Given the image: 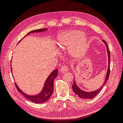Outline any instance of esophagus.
I'll list each match as a JSON object with an SVG mask.
<instances>
[{"label": "esophagus", "mask_w": 123, "mask_h": 123, "mask_svg": "<svg viewBox=\"0 0 123 123\" xmlns=\"http://www.w3.org/2000/svg\"><path fill=\"white\" fill-rule=\"evenodd\" d=\"M68 70V68L67 67V66H62L60 69V71L62 73H64L66 71H67Z\"/></svg>", "instance_id": "esophagus-1"}]
</instances>
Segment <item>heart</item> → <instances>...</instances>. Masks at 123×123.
Listing matches in <instances>:
<instances>
[{
  "label": "heart",
  "mask_w": 123,
  "mask_h": 123,
  "mask_svg": "<svg viewBox=\"0 0 123 123\" xmlns=\"http://www.w3.org/2000/svg\"><path fill=\"white\" fill-rule=\"evenodd\" d=\"M83 33L80 31H73L64 33L58 37V46L60 48L64 49L72 45L70 51L73 55L80 56L85 54L88 46L86 37Z\"/></svg>",
  "instance_id": "1"
}]
</instances>
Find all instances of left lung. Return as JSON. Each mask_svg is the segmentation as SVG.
I'll list each match as a JSON object with an SVG mask.
<instances>
[{
    "mask_svg": "<svg viewBox=\"0 0 123 123\" xmlns=\"http://www.w3.org/2000/svg\"><path fill=\"white\" fill-rule=\"evenodd\" d=\"M103 42L105 43V44H106V48H107V52H108V70H107V75H106V77L105 79V80L104 81V84H103V85L101 86V87H100V88H99L98 90H96L95 91H92V92H86L82 90H81L80 88H79V87L77 86L75 80H74V83L72 85V89L73 90L74 92V93L80 97V98H82L84 99H91V98H94L95 96L97 95L98 93L100 91V90H102L103 86L105 85V83L107 82V81L109 79V75H110V53L109 52V50L108 48V46L107 45V43L105 42V40H103Z\"/></svg>",
    "mask_w": 123,
    "mask_h": 123,
    "instance_id": "8db88e82",
    "label": "left lung"
}]
</instances>
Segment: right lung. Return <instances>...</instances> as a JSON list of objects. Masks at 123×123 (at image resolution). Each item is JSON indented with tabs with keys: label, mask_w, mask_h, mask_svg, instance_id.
I'll return each instance as SVG.
<instances>
[{
	"label": "right lung",
	"mask_w": 123,
	"mask_h": 123,
	"mask_svg": "<svg viewBox=\"0 0 123 123\" xmlns=\"http://www.w3.org/2000/svg\"><path fill=\"white\" fill-rule=\"evenodd\" d=\"M47 29H38V30H33L31 32H30L28 33V34L26 35H29V34L32 33H35V32H43L47 30ZM23 38L21 39H23ZM21 39L19 41L18 43H19ZM11 69H12V68H11ZM12 71V70H11ZM58 74V70L56 69L54 70L53 72H52V73L50 74V75L48 76L47 78V79L46 80L45 83H44V87L43 88V90L39 94L36 95H27V94L25 93L24 92L22 91L18 87L17 85H16V83H15V86L17 88V90L18 91H19L20 93H21V94L22 95H23L25 97L29 99L30 101L34 102L36 104H40V103H43L44 102H46L47 100H48L52 95L53 93V88H54V80L55 79V78L57 76Z\"/></svg>",
	"instance_id": "obj_1"
}]
</instances>
